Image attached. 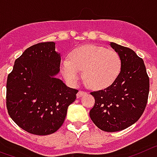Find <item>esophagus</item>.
<instances>
[{
  "instance_id": "esophagus-1",
  "label": "esophagus",
  "mask_w": 157,
  "mask_h": 157,
  "mask_svg": "<svg viewBox=\"0 0 157 157\" xmlns=\"http://www.w3.org/2000/svg\"><path fill=\"white\" fill-rule=\"evenodd\" d=\"M85 94H86V92H83V91H79L77 94V97L80 98V97H81V96H83L84 95H85Z\"/></svg>"
}]
</instances>
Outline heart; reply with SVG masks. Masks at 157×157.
Instances as JSON below:
<instances>
[{
  "label": "heart",
  "instance_id": "obj_1",
  "mask_svg": "<svg viewBox=\"0 0 157 157\" xmlns=\"http://www.w3.org/2000/svg\"><path fill=\"white\" fill-rule=\"evenodd\" d=\"M122 69L119 54L103 46L84 45L71 52L70 59L65 58L61 69L65 80L71 85L77 84L84 71L88 84L95 89H103L113 84Z\"/></svg>",
  "mask_w": 157,
  "mask_h": 157
}]
</instances>
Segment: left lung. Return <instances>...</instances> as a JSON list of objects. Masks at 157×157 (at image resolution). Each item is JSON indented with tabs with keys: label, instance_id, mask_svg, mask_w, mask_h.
Instances as JSON below:
<instances>
[{
	"label": "left lung",
	"instance_id": "obj_1",
	"mask_svg": "<svg viewBox=\"0 0 157 157\" xmlns=\"http://www.w3.org/2000/svg\"><path fill=\"white\" fill-rule=\"evenodd\" d=\"M110 46L119 54L122 69L111 85L91 92L95 105L89 115L100 129L116 132L135 123L143 114L148 101L149 78L144 61L133 50L114 43Z\"/></svg>",
	"mask_w": 157,
	"mask_h": 157
}]
</instances>
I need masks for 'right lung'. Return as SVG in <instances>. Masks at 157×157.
Returning a JSON list of instances; mask_svg holds the SVG:
<instances>
[{"label":"right lung","mask_w":157,"mask_h":157,"mask_svg":"<svg viewBox=\"0 0 157 157\" xmlns=\"http://www.w3.org/2000/svg\"><path fill=\"white\" fill-rule=\"evenodd\" d=\"M60 64L55 43H40L24 50L8 76V112L28 133L48 135L57 131L65 121L68 107L77 98V89L56 77Z\"/></svg>","instance_id":"obj_1"}]
</instances>
